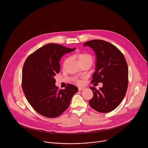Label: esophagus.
Returning a JSON list of instances; mask_svg holds the SVG:
<instances>
[{"mask_svg": "<svg viewBox=\"0 0 148 148\" xmlns=\"http://www.w3.org/2000/svg\"><path fill=\"white\" fill-rule=\"evenodd\" d=\"M84 89V88H83V87H79L78 88V90L79 91H82V90H83Z\"/></svg>", "mask_w": 148, "mask_h": 148, "instance_id": "esophagus-1", "label": "esophagus"}]
</instances>
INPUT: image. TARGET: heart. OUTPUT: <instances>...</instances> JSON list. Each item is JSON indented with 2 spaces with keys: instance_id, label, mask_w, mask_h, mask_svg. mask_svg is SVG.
<instances>
[{
  "instance_id": "b5f03b06",
  "label": "heart",
  "mask_w": 148,
  "mask_h": 148,
  "mask_svg": "<svg viewBox=\"0 0 148 148\" xmlns=\"http://www.w3.org/2000/svg\"><path fill=\"white\" fill-rule=\"evenodd\" d=\"M78 60L79 61L80 63L81 62H83L84 61H91V62H92V56L89 54H87V53H80V54H78ZM69 58H66L64 61V62H63V64L65 65L67 62L68 61ZM75 82L78 84H79V85H81V84H82V81L80 80V79H75Z\"/></svg>"
}]
</instances>
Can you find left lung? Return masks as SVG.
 <instances>
[{"label": "left lung", "instance_id": "1", "mask_svg": "<svg viewBox=\"0 0 148 148\" xmlns=\"http://www.w3.org/2000/svg\"><path fill=\"white\" fill-rule=\"evenodd\" d=\"M93 49L97 57L95 71L91 83L102 82L97 90L90 88L93 97L89 101L91 107L101 113L114 110L122 101L128 88V67L122 52L114 45L102 40L86 42L84 46Z\"/></svg>", "mask_w": 148, "mask_h": 148}]
</instances>
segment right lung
<instances>
[{
  "label": "right lung",
  "mask_w": 148,
  "mask_h": 148,
  "mask_svg": "<svg viewBox=\"0 0 148 148\" xmlns=\"http://www.w3.org/2000/svg\"><path fill=\"white\" fill-rule=\"evenodd\" d=\"M50 43L31 54L22 71V86L25 97L33 108L47 118H56L69 107L78 88L69 84L64 90L55 86L54 76L60 71V60L75 50Z\"/></svg>",
  "instance_id": "obj_1"
}]
</instances>
